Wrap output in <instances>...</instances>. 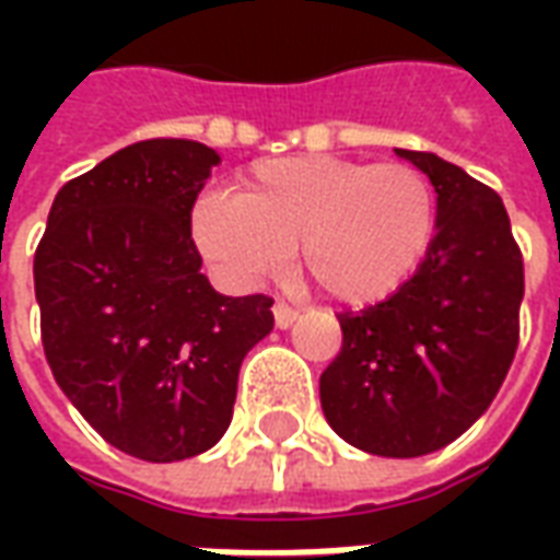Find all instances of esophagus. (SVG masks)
<instances>
[{"mask_svg":"<svg viewBox=\"0 0 560 560\" xmlns=\"http://www.w3.org/2000/svg\"><path fill=\"white\" fill-rule=\"evenodd\" d=\"M272 317H276V327L288 329L293 327V320H296V308H291V305L284 303H276L272 305Z\"/></svg>","mask_w":560,"mask_h":560,"instance_id":"esophagus-1","label":"esophagus"}]
</instances>
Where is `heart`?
I'll use <instances>...</instances> for the list:
<instances>
[{"mask_svg": "<svg viewBox=\"0 0 560 560\" xmlns=\"http://www.w3.org/2000/svg\"><path fill=\"white\" fill-rule=\"evenodd\" d=\"M438 228L432 183L411 164L296 155L257 164L240 195H207L191 212L197 248L233 281L303 269L332 300L377 303L420 269Z\"/></svg>", "mask_w": 560, "mask_h": 560, "instance_id": "obj_1", "label": "heart"}]
</instances>
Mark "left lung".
Wrapping results in <instances>:
<instances>
[{
  "label": "left lung",
  "instance_id": "8db88e82",
  "mask_svg": "<svg viewBox=\"0 0 560 560\" xmlns=\"http://www.w3.org/2000/svg\"><path fill=\"white\" fill-rule=\"evenodd\" d=\"M396 155L434 185L432 248L384 303L339 315L341 351L320 375V408L357 450L413 458L468 432L498 396L516 357L525 269L489 185L434 152Z\"/></svg>",
  "mask_w": 560,
  "mask_h": 560
}]
</instances>
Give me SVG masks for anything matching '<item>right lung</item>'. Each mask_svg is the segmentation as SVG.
<instances>
[{"label":"right lung","mask_w":560,"mask_h":560,"mask_svg":"<svg viewBox=\"0 0 560 560\" xmlns=\"http://www.w3.org/2000/svg\"><path fill=\"white\" fill-rule=\"evenodd\" d=\"M219 152L140 140L59 188L35 252L56 384L107 444L143 462L200 456L228 432L245 353L272 300L200 272L191 207Z\"/></svg>","instance_id":"obj_1"}]
</instances>
